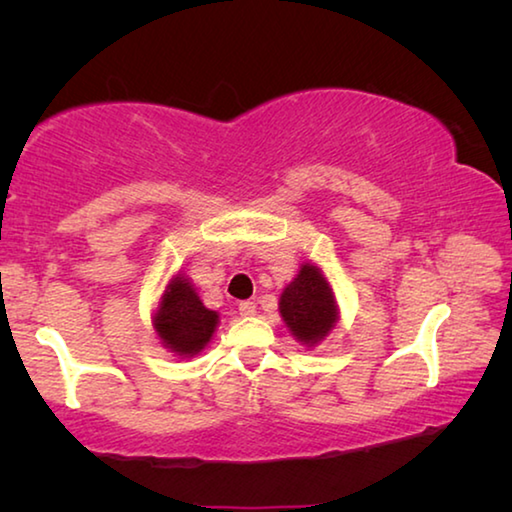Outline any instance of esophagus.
Here are the masks:
<instances>
[{
    "mask_svg": "<svg viewBox=\"0 0 512 512\" xmlns=\"http://www.w3.org/2000/svg\"><path fill=\"white\" fill-rule=\"evenodd\" d=\"M239 314L241 316H255L257 314V305L255 302H250V300H246V302H239Z\"/></svg>",
    "mask_w": 512,
    "mask_h": 512,
    "instance_id": "obj_1",
    "label": "esophagus"
}]
</instances>
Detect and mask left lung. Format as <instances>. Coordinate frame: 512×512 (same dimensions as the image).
Segmentation results:
<instances>
[{
	"mask_svg": "<svg viewBox=\"0 0 512 512\" xmlns=\"http://www.w3.org/2000/svg\"><path fill=\"white\" fill-rule=\"evenodd\" d=\"M280 316L289 332L311 348L332 332L339 320L332 287L316 264H302L300 273L280 296Z\"/></svg>",
	"mask_w": 512,
	"mask_h": 512,
	"instance_id": "obj_1",
	"label": "left lung"
}]
</instances>
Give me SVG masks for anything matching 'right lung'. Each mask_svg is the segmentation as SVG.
I'll return each instance as SVG.
<instances>
[{
	"label": "right lung",
	"instance_id": "right-lung-1",
	"mask_svg": "<svg viewBox=\"0 0 512 512\" xmlns=\"http://www.w3.org/2000/svg\"><path fill=\"white\" fill-rule=\"evenodd\" d=\"M216 325L219 314L203 305L194 284L185 275L171 277L153 316V327L164 348L178 357H194L210 343Z\"/></svg>",
	"mask_w": 512,
	"mask_h": 512
}]
</instances>
